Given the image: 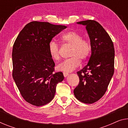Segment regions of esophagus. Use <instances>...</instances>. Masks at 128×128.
Listing matches in <instances>:
<instances>
[{"instance_id": "1", "label": "esophagus", "mask_w": 128, "mask_h": 128, "mask_svg": "<svg viewBox=\"0 0 128 128\" xmlns=\"http://www.w3.org/2000/svg\"><path fill=\"white\" fill-rule=\"evenodd\" d=\"M63 75L64 77H66L68 75V74L66 73V72H63Z\"/></svg>"}]
</instances>
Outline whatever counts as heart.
Segmentation results:
<instances>
[{
    "instance_id": "1",
    "label": "heart",
    "mask_w": 128,
    "mask_h": 128,
    "mask_svg": "<svg viewBox=\"0 0 128 128\" xmlns=\"http://www.w3.org/2000/svg\"><path fill=\"white\" fill-rule=\"evenodd\" d=\"M62 42L72 45L70 58L64 60L58 66V70L60 71L70 72L73 71L79 66L80 60L85 61L90 54L91 47L90 42L86 39L82 38L80 34L74 31H70L61 36ZM48 52L53 60L60 59L59 46L54 41H51L48 44Z\"/></svg>"
}]
</instances>
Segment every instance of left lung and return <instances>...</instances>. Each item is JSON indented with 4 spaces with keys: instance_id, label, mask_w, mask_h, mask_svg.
Here are the masks:
<instances>
[{
    "instance_id": "8db88e82",
    "label": "left lung",
    "mask_w": 128,
    "mask_h": 128,
    "mask_svg": "<svg viewBox=\"0 0 128 128\" xmlns=\"http://www.w3.org/2000/svg\"><path fill=\"white\" fill-rule=\"evenodd\" d=\"M77 24L86 26L90 40L91 54L86 66L77 72L80 80L74 93L79 101L91 104L105 94L114 74V45L98 22L87 20Z\"/></svg>"
}]
</instances>
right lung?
<instances>
[{
    "instance_id": "right-lung-1",
    "label": "right lung",
    "mask_w": 128,
    "mask_h": 128,
    "mask_svg": "<svg viewBox=\"0 0 128 128\" xmlns=\"http://www.w3.org/2000/svg\"><path fill=\"white\" fill-rule=\"evenodd\" d=\"M66 28L33 21L24 26L15 40L12 52V77L24 100L34 106L50 102L58 83L63 80L62 72H54L55 64L49 53L48 44Z\"/></svg>"
}]
</instances>
